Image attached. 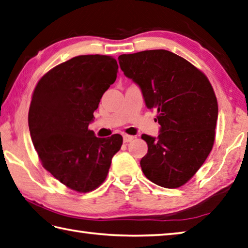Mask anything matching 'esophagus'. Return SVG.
<instances>
[{
	"instance_id": "obj_1",
	"label": "esophagus",
	"mask_w": 248,
	"mask_h": 248,
	"mask_svg": "<svg viewBox=\"0 0 248 248\" xmlns=\"http://www.w3.org/2000/svg\"><path fill=\"white\" fill-rule=\"evenodd\" d=\"M132 140H134V137H132V135H128V134L124 135V143H129Z\"/></svg>"
}]
</instances>
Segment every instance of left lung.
I'll list each match as a JSON object with an SVG mask.
<instances>
[{"mask_svg":"<svg viewBox=\"0 0 248 248\" xmlns=\"http://www.w3.org/2000/svg\"><path fill=\"white\" fill-rule=\"evenodd\" d=\"M118 60L124 74L140 88L147 108L158 110L159 135H142L148 146L140 162L144 175L164 188L183 186L214 145L218 104L211 82L169 50L121 55Z\"/></svg>","mask_w":248,"mask_h":248,"instance_id":"left-lung-1","label":"left lung"}]
</instances>
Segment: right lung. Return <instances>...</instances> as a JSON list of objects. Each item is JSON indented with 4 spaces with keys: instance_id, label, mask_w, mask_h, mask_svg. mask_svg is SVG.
I'll return each instance as SVG.
<instances>
[{
    "instance_id": "obj_1",
    "label": "right lung",
    "mask_w": 248,
    "mask_h": 248,
    "mask_svg": "<svg viewBox=\"0 0 248 248\" xmlns=\"http://www.w3.org/2000/svg\"><path fill=\"white\" fill-rule=\"evenodd\" d=\"M117 72L109 56H78L46 73L34 89L29 109L34 147L43 167L75 191L98 188L123 145L120 134L101 139L88 129Z\"/></svg>"
}]
</instances>
